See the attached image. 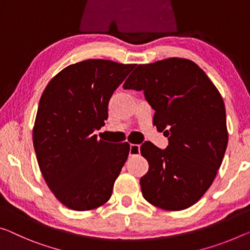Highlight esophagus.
Wrapping results in <instances>:
<instances>
[{
    "mask_svg": "<svg viewBox=\"0 0 250 250\" xmlns=\"http://www.w3.org/2000/svg\"><path fill=\"white\" fill-rule=\"evenodd\" d=\"M140 153V146L130 145V156H138Z\"/></svg>",
    "mask_w": 250,
    "mask_h": 250,
    "instance_id": "obj_1",
    "label": "esophagus"
}]
</instances>
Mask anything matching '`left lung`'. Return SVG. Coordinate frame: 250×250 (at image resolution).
<instances>
[{
  "label": "left lung",
  "instance_id": "obj_1",
  "mask_svg": "<svg viewBox=\"0 0 250 250\" xmlns=\"http://www.w3.org/2000/svg\"><path fill=\"white\" fill-rule=\"evenodd\" d=\"M124 88L144 91L156 111L153 125L169 137L165 150L149 141L140 146L149 164L140 179L144 198L169 211L191 207L211 186L227 148L223 97L204 70L181 58L139 64Z\"/></svg>",
  "mask_w": 250,
  "mask_h": 250
}]
</instances>
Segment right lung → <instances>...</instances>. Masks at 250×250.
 <instances>
[{
	"mask_svg": "<svg viewBox=\"0 0 250 250\" xmlns=\"http://www.w3.org/2000/svg\"><path fill=\"white\" fill-rule=\"evenodd\" d=\"M136 64L89 59L71 64L43 91L33 146L46 185L65 207L86 211L110 199L130 145L99 140L114 90Z\"/></svg>",
	"mask_w": 250,
	"mask_h": 250,
	"instance_id": "right-lung-1",
	"label": "right lung"
}]
</instances>
